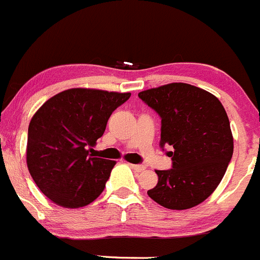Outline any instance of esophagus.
Listing matches in <instances>:
<instances>
[{
  "label": "esophagus",
  "instance_id": "esophagus-1",
  "mask_svg": "<svg viewBox=\"0 0 260 260\" xmlns=\"http://www.w3.org/2000/svg\"><path fill=\"white\" fill-rule=\"evenodd\" d=\"M130 167L136 172L145 171V166H141V164H130Z\"/></svg>",
  "mask_w": 260,
  "mask_h": 260
}]
</instances>
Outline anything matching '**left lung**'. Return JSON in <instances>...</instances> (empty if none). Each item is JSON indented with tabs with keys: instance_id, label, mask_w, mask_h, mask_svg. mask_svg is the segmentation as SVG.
<instances>
[{
	"instance_id": "left-lung-1",
	"label": "left lung",
	"mask_w": 260,
	"mask_h": 260,
	"mask_svg": "<svg viewBox=\"0 0 260 260\" xmlns=\"http://www.w3.org/2000/svg\"><path fill=\"white\" fill-rule=\"evenodd\" d=\"M139 97L161 117L160 145H171L173 168L155 171L148 194L160 206L187 210L217 188L234 151L228 114L216 96L188 83L146 89Z\"/></svg>"
}]
</instances>
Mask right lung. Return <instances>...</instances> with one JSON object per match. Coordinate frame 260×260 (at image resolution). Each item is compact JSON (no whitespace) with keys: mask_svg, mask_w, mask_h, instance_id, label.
I'll return each mask as SVG.
<instances>
[{"mask_svg":"<svg viewBox=\"0 0 260 260\" xmlns=\"http://www.w3.org/2000/svg\"><path fill=\"white\" fill-rule=\"evenodd\" d=\"M130 96V92L71 88L50 97L35 112L27 133V169L51 202L78 209L102 193L116 161L89 156L88 149Z\"/></svg>","mask_w":260,"mask_h":260,"instance_id":"add662e5","label":"right lung"}]
</instances>
